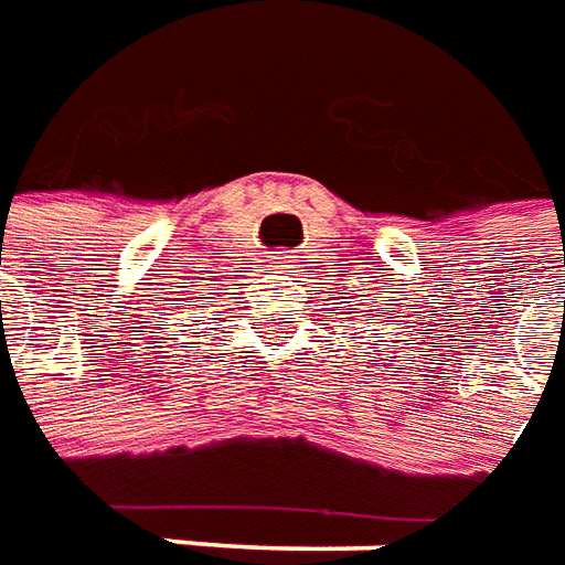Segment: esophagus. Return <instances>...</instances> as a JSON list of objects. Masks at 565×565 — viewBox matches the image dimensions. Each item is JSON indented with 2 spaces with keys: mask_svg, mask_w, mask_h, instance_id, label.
Returning a JSON list of instances; mask_svg holds the SVG:
<instances>
[{
  "mask_svg": "<svg viewBox=\"0 0 565 565\" xmlns=\"http://www.w3.org/2000/svg\"><path fill=\"white\" fill-rule=\"evenodd\" d=\"M275 259H278V263H284V266H287V263H294L290 250H275Z\"/></svg>",
  "mask_w": 565,
  "mask_h": 565,
  "instance_id": "obj_1",
  "label": "esophagus"
}]
</instances>
